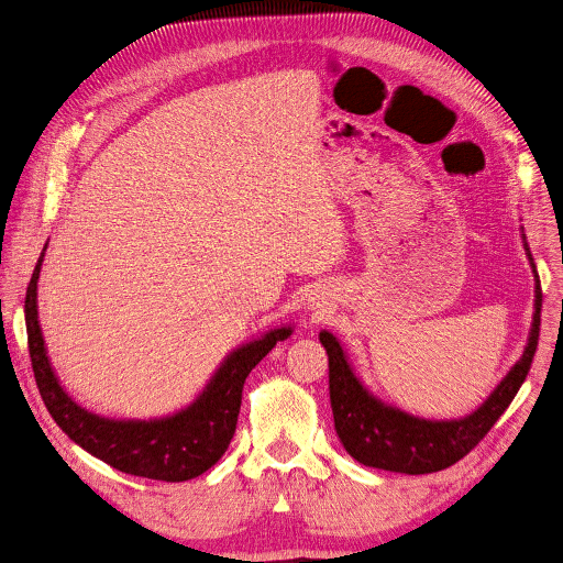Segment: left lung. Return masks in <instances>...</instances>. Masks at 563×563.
<instances>
[{
  "instance_id": "left-lung-1",
  "label": "left lung",
  "mask_w": 563,
  "mask_h": 563,
  "mask_svg": "<svg viewBox=\"0 0 563 563\" xmlns=\"http://www.w3.org/2000/svg\"><path fill=\"white\" fill-rule=\"evenodd\" d=\"M521 238L534 274V311L528 341L521 358L510 367L501 383L488 394L484 404L465 417L423 419L385 404L356 376L341 341L332 332L320 330L318 339L330 356V400L334 428L350 456L367 467L389 472H439L463 459L508 410L530 372L541 325V287L523 229Z\"/></svg>"
}]
</instances>
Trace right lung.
Returning a JSON list of instances; mask_svg holds the SVG:
<instances>
[{
    "mask_svg": "<svg viewBox=\"0 0 563 563\" xmlns=\"http://www.w3.org/2000/svg\"><path fill=\"white\" fill-rule=\"evenodd\" d=\"M46 247L48 243L29 283L24 313L35 380L55 423L91 456L133 476L178 484L207 472L233 439L245 378L278 341L291 336L294 325L274 328L233 347L191 404L172 415L153 419L104 417L77 404L59 383L48 358L37 311V280Z\"/></svg>",
    "mask_w": 563,
    "mask_h": 563,
    "instance_id": "obj_1",
    "label": "right lung"
}]
</instances>
